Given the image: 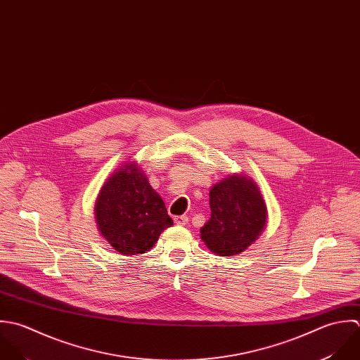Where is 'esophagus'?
<instances>
[{
  "mask_svg": "<svg viewBox=\"0 0 360 360\" xmlns=\"http://www.w3.org/2000/svg\"><path fill=\"white\" fill-rule=\"evenodd\" d=\"M173 221H174V224L179 225V226H186L187 222H188V218L184 217V215H179V217H174Z\"/></svg>",
  "mask_w": 360,
  "mask_h": 360,
  "instance_id": "obj_1",
  "label": "esophagus"
}]
</instances>
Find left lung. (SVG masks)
Here are the masks:
<instances>
[{
    "mask_svg": "<svg viewBox=\"0 0 360 360\" xmlns=\"http://www.w3.org/2000/svg\"><path fill=\"white\" fill-rule=\"evenodd\" d=\"M211 218L200 229L212 254L233 257L261 236L268 211L257 183L243 173H232L210 190Z\"/></svg>",
    "mask_w": 360,
    "mask_h": 360,
    "instance_id": "obj_1",
    "label": "left lung"
}]
</instances>
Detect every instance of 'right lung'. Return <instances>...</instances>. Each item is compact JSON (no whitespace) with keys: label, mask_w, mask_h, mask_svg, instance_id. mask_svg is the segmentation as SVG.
Instances as JSON below:
<instances>
[{"label":"right lung","mask_w":360,"mask_h":360,"mask_svg":"<svg viewBox=\"0 0 360 360\" xmlns=\"http://www.w3.org/2000/svg\"><path fill=\"white\" fill-rule=\"evenodd\" d=\"M102 238L122 255L149 251L173 225L162 197L134 160L121 163L102 186L95 202Z\"/></svg>","instance_id":"add662e5"}]
</instances>
